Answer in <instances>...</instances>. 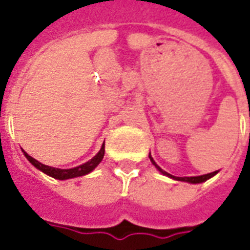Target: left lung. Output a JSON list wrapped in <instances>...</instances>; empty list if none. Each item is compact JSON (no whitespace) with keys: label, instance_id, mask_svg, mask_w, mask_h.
Wrapping results in <instances>:
<instances>
[{"label":"left lung","instance_id":"1","mask_svg":"<svg viewBox=\"0 0 250 250\" xmlns=\"http://www.w3.org/2000/svg\"><path fill=\"white\" fill-rule=\"evenodd\" d=\"M149 158H150V161H152V164L154 165V166H156L157 168H158V170H160L161 172H162V174H164V175H167V176H170V178L175 179V180H182V182L194 183V184H196V183L206 182V180H208V179H210V178H211V176H214V175H215V174H217V172H218V171H214V172H210V174L201 175V176H190V178H188V176H186V178H179V176H172V175H171V174H168V172H166V171L162 170V168H161V167L158 166V165H157L156 162H154V160H153L152 156H150V154H149Z\"/></svg>","mask_w":250,"mask_h":250}]
</instances>
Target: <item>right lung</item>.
Segmentation results:
<instances>
[{
	"instance_id": "1",
	"label": "right lung",
	"mask_w": 250,
	"mask_h": 250,
	"mask_svg": "<svg viewBox=\"0 0 250 250\" xmlns=\"http://www.w3.org/2000/svg\"><path fill=\"white\" fill-rule=\"evenodd\" d=\"M24 153L25 158L33 165V166L39 168L40 171L45 172V174H48L49 176H52L54 179H60V180H66V179H71V178H76V176H83V175L89 174L90 171L93 170L94 167L97 166L100 162L104 158V154H105V143L102 144L101 150L96 154V156L92 158L90 161H88L86 164L80 165L78 167H74V168H67V170H62V168H56V167H50L46 166V165L40 164L39 161H36L35 158H32L31 156H28L27 153Z\"/></svg>"
}]
</instances>
